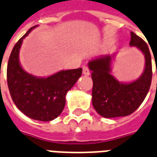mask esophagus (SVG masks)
Here are the masks:
<instances>
[{
    "mask_svg": "<svg viewBox=\"0 0 157 157\" xmlns=\"http://www.w3.org/2000/svg\"><path fill=\"white\" fill-rule=\"evenodd\" d=\"M82 69H83V74H84V75H85V76H89V75H90V71H89V68H88V67H87V66H83Z\"/></svg>",
    "mask_w": 157,
    "mask_h": 157,
    "instance_id": "1",
    "label": "esophagus"
}]
</instances>
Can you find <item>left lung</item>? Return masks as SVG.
<instances>
[{
  "mask_svg": "<svg viewBox=\"0 0 157 157\" xmlns=\"http://www.w3.org/2000/svg\"><path fill=\"white\" fill-rule=\"evenodd\" d=\"M129 45L136 47L145 58L144 71L135 81L121 82L112 75L113 61L117 53L96 57L88 63L93 81L92 105L104 118L123 117L132 113L143 102L150 89L152 67L147 44L131 32Z\"/></svg>",
  "mask_w": 157,
  "mask_h": 157,
  "instance_id": "obj_1",
  "label": "left lung"
}]
</instances>
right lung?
Masks as SVG:
<instances>
[{
	"instance_id": "add662e5",
	"label": "right lung",
	"mask_w": 157,
	"mask_h": 157,
	"mask_svg": "<svg viewBox=\"0 0 157 157\" xmlns=\"http://www.w3.org/2000/svg\"><path fill=\"white\" fill-rule=\"evenodd\" d=\"M16 43L7 65V84L10 94L16 107L32 119L52 121L61 114L65 107L66 95L82 73V68L62 70L47 77H38L28 73L20 63V50L24 39Z\"/></svg>"
}]
</instances>
